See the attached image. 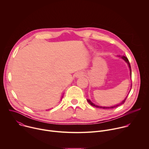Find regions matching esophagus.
<instances>
[{"label": "esophagus", "mask_w": 149, "mask_h": 149, "mask_svg": "<svg viewBox=\"0 0 149 149\" xmlns=\"http://www.w3.org/2000/svg\"><path fill=\"white\" fill-rule=\"evenodd\" d=\"M84 76V73L83 72H78V74H77V75H76V77L77 78H81V77H83Z\"/></svg>", "instance_id": "obj_1"}]
</instances>
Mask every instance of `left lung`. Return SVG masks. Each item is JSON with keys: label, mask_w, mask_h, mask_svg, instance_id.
<instances>
[{"label": "left lung", "mask_w": 149, "mask_h": 149, "mask_svg": "<svg viewBox=\"0 0 149 149\" xmlns=\"http://www.w3.org/2000/svg\"><path fill=\"white\" fill-rule=\"evenodd\" d=\"M121 58H122L127 63V64H128V66H129V69H130V77H132V70H131V67H130V62H129V59H127V57H125V56H122L121 57H120ZM131 87H132V86H131ZM130 90H131V89H130ZM127 96H128V95H127V97L125 98V99L123 100V101H122V102H121L120 103H119V104H116V105H113V106H111V107H102V106H99V105H95V104H94L93 102H91V100H87V101L89 102V104H91V105H93V106H94V107H97V108H100V109H113V108H115V107H118V106H120V105H122V104H123L124 102H125V100H126V98H127Z\"/></svg>", "instance_id": "8db88e82"}]
</instances>
